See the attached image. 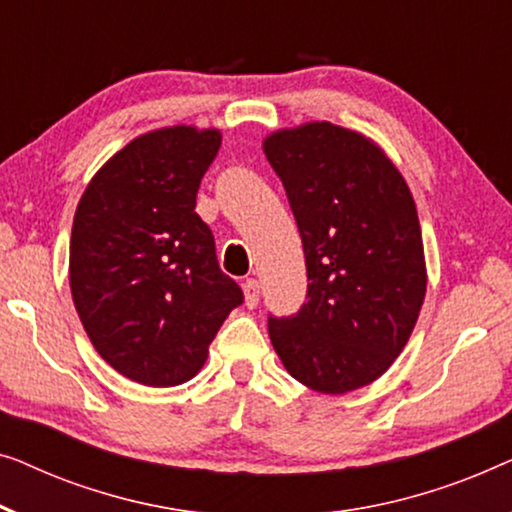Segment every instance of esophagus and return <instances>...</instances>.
I'll return each mask as SVG.
<instances>
[{"label":"esophagus","instance_id":"34e87169","mask_svg":"<svg viewBox=\"0 0 512 512\" xmlns=\"http://www.w3.org/2000/svg\"><path fill=\"white\" fill-rule=\"evenodd\" d=\"M243 294H246L248 308H255L259 304V283L255 278L243 280Z\"/></svg>","mask_w":512,"mask_h":512}]
</instances>
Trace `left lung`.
<instances>
[{"mask_svg": "<svg viewBox=\"0 0 512 512\" xmlns=\"http://www.w3.org/2000/svg\"><path fill=\"white\" fill-rule=\"evenodd\" d=\"M264 155L287 192L308 276L299 313L269 315L273 348L315 392L359 390L399 357L427 292L413 194L376 143L331 122L278 129Z\"/></svg>", "mask_w": 512, "mask_h": 512, "instance_id": "8db88e82", "label": "left lung"}]
</instances>
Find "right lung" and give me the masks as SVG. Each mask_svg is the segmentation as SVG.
<instances>
[{"label":"right lung","mask_w":512,"mask_h":512,"mask_svg":"<svg viewBox=\"0 0 512 512\" xmlns=\"http://www.w3.org/2000/svg\"><path fill=\"white\" fill-rule=\"evenodd\" d=\"M218 129L136 136L85 187L69 246V285L92 345L150 387L181 385L243 292L215 257L197 190L220 150Z\"/></svg>","instance_id":"obj_1"}]
</instances>
